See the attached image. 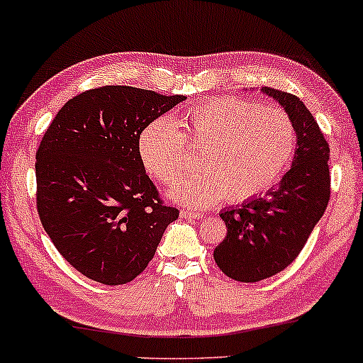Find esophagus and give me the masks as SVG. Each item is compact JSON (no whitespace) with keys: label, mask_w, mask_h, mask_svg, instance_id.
Instances as JSON below:
<instances>
[{"label":"esophagus","mask_w":363,"mask_h":363,"mask_svg":"<svg viewBox=\"0 0 363 363\" xmlns=\"http://www.w3.org/2000/svg\"><path fill=\"white\" fill-rule=\"evenodd\" d=\"M180 217H182V218H200V213L190 212V210H182Z\"/></svg>","instance_id":"esophagus-1"}]
</instances>
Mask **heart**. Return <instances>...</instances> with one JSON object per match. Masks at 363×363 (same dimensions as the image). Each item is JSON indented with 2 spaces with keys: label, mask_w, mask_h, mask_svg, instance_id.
Here are the masks:
<instances>
[{
  "label": "heart",
  "mask_w": 363,
  "mask_h": 363,
  "mask_svg": "<svg viewBox=\"0 0 363 363\" xmlns=\"http://www.w3.org/2000/svg\"><path fill=\"white\" fill-rule=\"evenodd\" d=\"M183 146L200 150L199 172L168 189L186 207L203 208L225 196L232 203L256 199L281 180L296 150V131L281 109L237 97L191 107L174 123L151 121L138 140L151 177L169 183L185 168Z\"/></svg>",
  "instance_id": "obj_1"
}]
</instances>
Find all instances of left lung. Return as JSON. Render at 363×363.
<instances>
[{
    "label": "left lung",
    "instance_id": "1",
    "mask_svg": "<svg viewBox=\"0 0 363 363\" xmlns=\"http://www.w3.org/2000/svg\"><path fill=\"white\" fill-rule=\"evenodd\" d=\"M261 91L284 107L296 131V151L276 189L220 212L227 235L213 259L223 274L240 283H257L286 269L330 200V146L318 123L293 94L272 87Z\"/></svg>",
    "mask_w": 363,
    "mask_h": 363
}]
</instances>
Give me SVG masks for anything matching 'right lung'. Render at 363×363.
Instances as JSON below:
<instances>
[{"mask_svg": "<svg viewBox=\"0 0 363 363\" xmlns=\"http://www.w3.org/2000/svg\"><path fill=\"white\" fill-rule=\"evenodd\" d=\"M182 101L104 86L72 97L45 131L35 163L40 220L58 252L89 279L133 281L178 218L146 174L138 140Z\"/></svg>", "mask_w": 363, "mask_h": 363, "instance_id": "obj_1", "label": "right lung"}]
</instances>
